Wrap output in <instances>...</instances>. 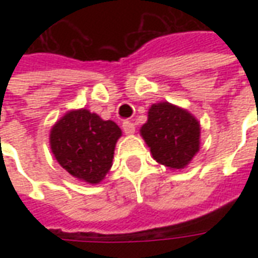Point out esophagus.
<instances>
[{
	"instance_id": "obj_1",
	"label": "esophagus",
	"mask_w": 258,
	"mask_h": 258,
	"mask_svg": "<svg viewBox=\"0 0 258 258\" xmlns=\"http://www.w3.org/2000/svg\"><path fill=\"white\" fill-rule=\"evenodd\" d=\"M121 127H123V131L127 135H131L135 133V124L133 123V121L125 120V121H123V125H121Z\"/></svg>"
}]
</instances>
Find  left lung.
I'll use <instances>...</instances> for the list:
<instances>
[{"label": "left lung", "mask_w": 258, "mask_h": 258, "mask_svg": "<svg viewBox=\"0 0 258 258\" xmlns=\"http://www.w3.org/2000/svg\"><path fill=\"white\" fill-rule=\"evenodd\" d=\"M141 135L153 159L170 168H184L199 151L198 120L168 102L152 105Z\"/></svg>", "instance_id": "obj_1"}]
</instances>
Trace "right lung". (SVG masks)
I'll list each match as a JSON object with an SVG mask.
<instances>
[{
	"label": "right lung",
	"mask_w": 258,
	"mask_h": 258,
	"mask_svg": "<svg viewBox=\"0 0 258 258\" xmlns=\"http://www.w3.org/2000/svg\"><path fill=\"white\" fill-rule=\"evenodd\" d=\"M121 130L87 109L64 114L51 130L49 142L58 163L73 177L98 184L112 167Z\"/></svg>",
	"instance_id": "obj_1"
}]
</instances>
